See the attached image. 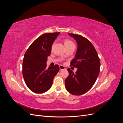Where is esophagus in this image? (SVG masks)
<instances>
[{
	"mask_svg": "<svg viewBox=\"0 0 123 123\" xmlns=\"http://www.w3.org/2000/svg\"><path fill=\"white\" fill-rule=\"evenodd\" d=\"M65 69V67L64 66H63L62 65H60L59 66V69H60V70H64Z\"/></svg>",
	"mask_w": 123,
	"mask_h": 123,
	"instance_id": "obj_1",
	"label": "esophagus"
}]
</instances>
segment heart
<instances>
[{
  "mask_svg": "<svg viewBox=\"0 0 123 123\" xmlns=\"http://www.w3.org/2000/svg\"><path fill=\"white\" fill-rule=\"evenodd\" d=\"M64 43L65 47H67L72 45H74L73 43L69 39H65L64 40Z\"/></svg>",
  "mask_w": 123,
  "mask_h": 123,
  "instance_id": "obj_1",
  "label": "heart"
}]
</instances>
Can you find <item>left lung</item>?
I'll return each mask as SVG.
<instances>
[{
	"label": "left lung",
	"mask_w": 123,
	"mask_h": 123,
	"mask_svg": "<svg viewBox=\"0 0 123 123\" xmlns=\"http://www.w3.org/2000/svg\"><path fill=\"white\" fill-rule=\"evenodd\" d=\"M69 35L77 43V50L70 66L77 68L75 73L68 68L69 76L65 80L66 88L71 94H83L93 86L99 73L100 59L95 48L86 38L72 33Z\"/></svg>",
	"instance_id": "obj_1"
}]
</instances>
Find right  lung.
Masks as SVG:
<instances>
[{
    "instance_id": "1",
    "label": "right lung",
    "mask_w": 123,
    "mask_h": 123,
    "mask_svg": "<svg viewBox=\"0 0 123 123\" xmlns=\"http://www.w3.org/2000/svg\"><path fill=\"white\" fill-rule=\"evenodd\" d=\"M59 32L45 33L36 39L24 55L23 75L27 87L36 93H43L52 86L54 77L59 70L55 65L47 68L48 57L51 47Z\"/></svg>"
}]
</instances>
